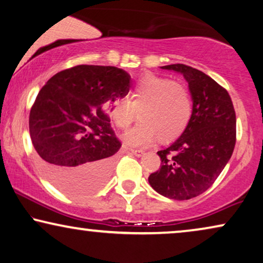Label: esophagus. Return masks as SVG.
I'll return each instance as SVG.
<instances>
[{
  "label": "esophagus",
  "instance_id": "obj_1",
  "mask_svg": "<svg viewBox=\"0 0 263 263\" xmlns=\"http://www.w3.org/2000/svg\"><path fill=\"white\" fill-rule=\"evenodd\" d=\"M129 151H130V152L133 153V154H135V156L136 157H141L142 156V154L143 153H145V151H142V149H134V148H130V149H129Z\"/></svg>",
  "mask_w": 263,
  "mask_h": 263
}]
</instances>
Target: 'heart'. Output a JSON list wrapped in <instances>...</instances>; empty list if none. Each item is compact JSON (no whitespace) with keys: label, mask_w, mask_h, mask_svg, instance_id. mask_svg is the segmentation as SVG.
<instances>
[{"label":"heart","mask_w":263,"mask_h":263,"mask_svg":"<svg viewBox=\"0 0 263 263\" xmlns=\"http://www.w3.org/2000/svg\"><path fill=\"white\" fill-rule=\"evenodd\" d=\"M136 112L141 121L124 134L127 145L148 146L157 138L170 142L188 127L193 115L192 98L183 85L147 73L133 85L129 99H118L109 109L111 121L122 130L132 124Z\"/></svg>","instance_id":"obj_1"}]
</instances>
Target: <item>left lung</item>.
I'll return each instance as SVG.
<instances>
[{
  "instance_id": "left-lung-1",
  "label": "left lung",
  "mask_w": 263,
  "mask_h": 263,
  "mask_svg": "<svg viewBox=\"0 0 263 263\" xmlns=\"http://www.w3.org/2000/svg\"><path fill=\"white\" fill-rule=\"evenodd\" d=\"M161 69L184 77L193 115L183 134L157 152L161 165L149 175L148 182L165 197L189 200L206 192L231 158L236 145V112L228 91L201 70L179 63Z\"/></svg>"
}]
</instances>
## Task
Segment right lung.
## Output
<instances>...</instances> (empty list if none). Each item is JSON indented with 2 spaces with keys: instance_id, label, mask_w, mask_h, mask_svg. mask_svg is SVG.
Returning <instances> with one entry per match:
<instances>
[{
  "instance_id": "obj_1",
  "label": "right lung",
  "mask_w": 263,
  "mask_h": 263,
  "mask_svg": "<svg viewBox=\"0 0 263 263\" xmlns=\"http://www.w3.org/2000/svg\"><path fill=\"white\" fill-rule=\"evenodd\" d=\"M127 71L81 64L49 79L30 112L42 170L68 195L95 192L109 178L121 148L106 111L129 92Z\"/></svg>"
}]
</instances>
